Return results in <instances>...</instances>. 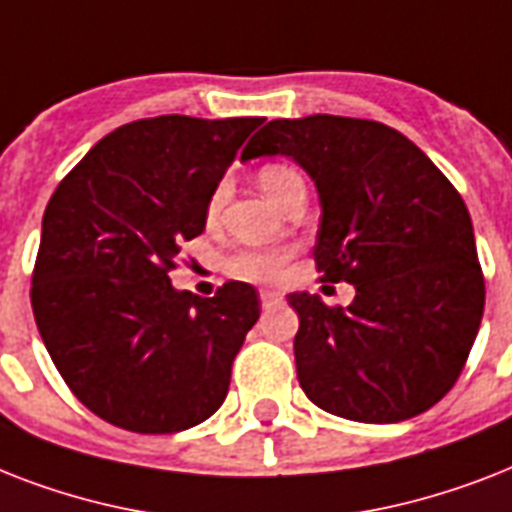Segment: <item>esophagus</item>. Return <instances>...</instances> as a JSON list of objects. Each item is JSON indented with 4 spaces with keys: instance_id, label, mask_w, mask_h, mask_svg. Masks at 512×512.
Returning a JSON list of instances; mask_svg holds the SVG:
<instances>
[{
    "instance_id": "1",
    "label": "esophagus",
    "mask_w": 512,
    "mask_h": 512,
    "mask_svg": "<svg viewBox=\"0 0 512 512\" xmlns=\"http://www.w3.org/2000/svg\"><path fill=\"white\" fill-rule=\"evenodd\" d=\"M284 297L279 295V292H273V289H263L260 292V303H263V308H273V305H279Z\"/></svg>"
}]
</instances>
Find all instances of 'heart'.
Listing matches in <instances>:
<instances>
[{"label":"heart","mask_w":512,"mask_h":512,"mask_svg":"<svg viewBox=\"0 0 512 512\" xmlns=\"http://www.w3.org/2000/svg\"><path fill=\"white\" fill-rule=\"evenodd\" d=\"M257 183L263 188V193L271 201L281 204L284 196L289 193V188L297 183H303V177L300 172L292 170L289 164H265L263 170L257 172ZM225 193L228 188L220 185L215 193H212V199H209L207 215L215 217L220 212L225 201ZM289 252H281V249H249V252H241L231 260V271L239 273V276H247V279H257V281H276L281 279V273L287 268Z\"/></svg>","instance_id":"b5f03b06"}]
</instances>
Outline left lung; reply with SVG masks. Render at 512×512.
Returning a JSON list of instances; mask_svg holds the SVG:
<instances>
[{
  "label": "left lung",
  "instance_id": "left-lung-1",
  "mask_svg": "<svg viewBox=\"0 0 512 512\" xmlns=\"http://www.w3.org/2000/svg\"><path fill=\"white\" fill-rule=\"evenodd\" d=\"M257 156H289L311 175L321 281L356 287L348 308L287 295L300 316L295 361L305 396L369 425L428 412L460 377L484 316V276L460 193L412 140L366 119H273L241 162Z\"/></svg>",
  "mask_w": 512,
  "mask_h": 512
}]
</instances>
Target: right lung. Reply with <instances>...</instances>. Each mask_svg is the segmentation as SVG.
<instances>
[{"label": "right lung", "instance_id": "add662e5", "mask_svg": "<svg viewBox=\"0 0 512 512\" xmlns=\"http://www.w3.org/2000/svg\"><path fill=\"white\" fill-rule=\"evenodd\" d=\"M257 116L124 124L63 177L42 217L31 279L36 327L60 377L100 420L177 433L220 409L260 319L252 284L175 289L180 244L207 225L217 183Z\"/></svg>", "mask_w": 512, "mask_h": 512}]
</instances>
